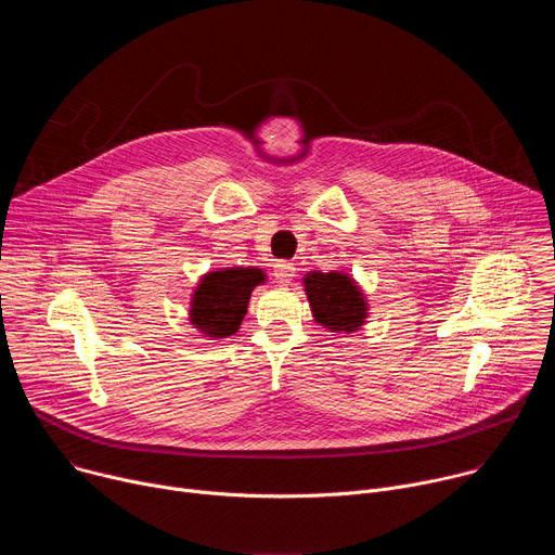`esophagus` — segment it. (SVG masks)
<instances>
[{"mask_svg": "<svg viewBox=\"0 0 555 555\" xmlns=\"http://www.w3.org/2000/svg\"><path fill=\"white\" fill-rule=\"evenodd\" d=\"M294 276H296L294 263H289V261H279V263L274 266V279H276L281 285H289Z\"/></svg>", "mask_w": 555, "mask_h": 555, "instance_id": "esophagus-1", "label": "esophagus"}]
</instances>
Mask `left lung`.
<instances>
[{"label":"left lung","instance_id":"1","mask_svg":"<svg viewBox=\"0 0 555 555\" xmlns=\"http://www.w3.org/2000/svg\"><path fill=\"white\" fill-rule=\"evenodd\" d=\"M313 321L334 334H353L369 319V300L360 283L345 270H313L302 276Z\"/></svg>","mask_w":555,"mask_h":555}]
</instances>
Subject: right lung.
<instances>
[{"instance_id":"add662e5","label":"right lung","mask_w":555,"mask_h":555,"mask_svg":"<svg viewBox=\"0 0 555 555\" xmlns=\"http://www.w3.org/2000/svg\"><path fill=\"white\" fill-rule=\"evenodd\" d=\"M261 268H217L197 281L191 294L189 323L208 340H221L240 332L253 289L263 285Z\"/></svg>"}]
</instances>
